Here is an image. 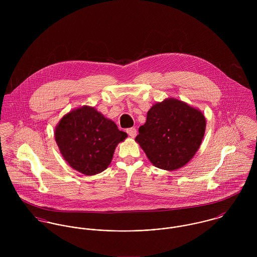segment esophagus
Masks as SVG:
<instances>
[{"instance_id": "obj_1", "label": "esophagus", "mask_w": 257, "mask_h": 257, "mask_svg": "<svg viewBox=\"0 0 257 257\" xmlns=\"http://www.w3.org/2000/svg\"><path fill=\"white\" fill-rule=\"evenodd\" d=\"M126 133L127 135L131 137V138H135L137 136V130L135 127H130L126 130Z\"/></svg>"}]
</instances>
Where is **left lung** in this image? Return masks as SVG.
Wrapping results in <instances>:
<instances>
[{
    "instance_id": "8db88e82",
    "label": "left lung",
    "mask_w": 257,
    "mask_h": 257,
    "mask_svg": "<svg viewBox=\"0 0 257 257\" xmlns=\"http://www.w3.org/2000/svg\"><path fill=\"white\" fill-rule=\"evenodd\" d=\"M205 128L206 119L200 110L167 99L148 110L147 122L140 126L136 141L154 166L175 170L195 155Z\"/></svg>"
}]
</instances>
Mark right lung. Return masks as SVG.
Returning <instances> with one entry per match:
<instances>
[{"instance_id":"obj_1","label":"right lung","mask_w":257,"mask_h":257,"mask_svg":"<svg viewBox=\"0 0 257 257\" xmlns=\"http://www.w3.org/2000/svg\"><path fill=\"white\" fill-rule=\"evenodd\" d=\"M126 138L116 124L94 108L83 107L62 117L55 128V141L64 159L85 175L104 171L115 147Z\"/></svg>"}]
</instances>
